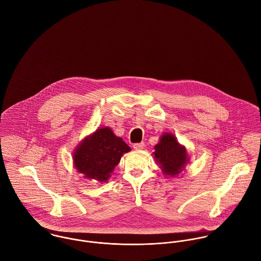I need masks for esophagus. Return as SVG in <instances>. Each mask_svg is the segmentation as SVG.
Listing matches in <instances>:
<instances>
[{
	"mask_svg": "<svg viewBox=\"0 0 261 261\" xmlns=\"http://www.w3.org/2000/svg\"><path fill=\"white\" fill-rule=\"evenodd\" d=\"M133 148L137 150H140V149H143L145 148V144L144 143H138V144H134Z\"/></svg>",
	"mask_w": 261,
	"mask_h": 261,
	"instance_id": "obj_1",
	"label": "esophagus"
}]
</instances>
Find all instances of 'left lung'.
Masks as SVG:
<instances>
[{
	"label": "left lung",
	"instance_id": "1",
	"mask_svg": "<svg viewBox=\"0 0 261 261\" xmlns=\"http://www.w3.org/2000/svg\"><path fill=\"white\" fill-rule=\"evenodd\" d=\"M153 149V159L166 177L175 178L185 171L190 156L186 147L179 143L174 134L163 133Z\"/></svg>",
	"mask_w": 261,
	"mask_h": 261
}]
</instances>
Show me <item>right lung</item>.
I'll list each match as a JSON object with an SVG mask.
<instances>
[{
  "mask_svg": "<svg viewBox=\"0 0 261 261\" xmlns=\"http://www.w3.org/2000/svg\"><path fill=\"white\" fill-rule=\"evenodd\" d=\"M130 149L111 127H98L76 146L72 153L73 167L84 179L107 183L121 156Z\"/></svg>",
  "mask_w": 261,
  "mask_h": 261,
  "instance_id": "1",
  "label": "right lung"
}]
</instances>
